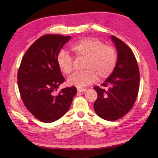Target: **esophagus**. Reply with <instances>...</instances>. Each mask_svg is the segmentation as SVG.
<instances>
[{"label": "esophagus", "instance_id": "esophagus-1", "mask_svg": "<svg viewBox=\"0 0 158 158\" xmlns=\"http://www.w3.org/2000/svg\"><path fill=\"white\" fill-rule=\"evenodd\" d=\"M77 92H85V91H86V89H81V88H77Z\"/></svg>", "mask_w": 158, "mask_h": 158}]
</instances>
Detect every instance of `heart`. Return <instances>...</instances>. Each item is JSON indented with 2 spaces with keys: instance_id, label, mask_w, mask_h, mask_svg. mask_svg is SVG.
Here are the masks:
<instances>
[{
  "instance_id": "b5f03b06",
  "label": "heart",
  "mask_w": 158,
  "mask_h": 158,
  "mask_svg": "<svg viewBox=\"0 0 158 158\" xmlns=\"http://www.w3.org/2000/svg\"><path fill=\"white\" fill-rule=\"evenodd\" d=\"M71 51L77 59H84L82 73L70 76L67 82L69 85L82 88L92 84L97 79L107 78L114 71L118 55L115 48L104 45L102 40L95 38H85L74 43ZM57 64L60 71L66 75L73 71V59L64 51L59 52Z\"/></svg>"
}]
</instances>
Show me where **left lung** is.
I'll return each mask as SVG.
<instances>
[{"label": "left lung", "mask_w": 158, "mask_h": 158, "mask_svg": "<svg viewBox=\"0 0 158 158\" xmlns=\"http://www.w3.org/2000/svg\"><path fill=\"white\" fill-rule=\"evenodd\" d=\"M118 52L114 71L102 85L107 89L94 87L97 99L94 109L97 115L108 121H115L125 115L135 103L139 89V66L133 52L119 38L111 36Z\"/></svg>", "instance_id": "8db88e82"}]
</instances>
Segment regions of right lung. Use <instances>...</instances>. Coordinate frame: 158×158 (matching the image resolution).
Here are the masks:
<instances>
[{"mask_svg":"<svg viewBox=\"0 0 158 158\" xmlns=\"http://www.w3.org/2000/svg\"><path fill=\"white\" fill-rule=\"evenodd\" d=\"M71 36L45 35L26 52L17 73V83L24 104L35 118L50 123L61 118L69 109L77 92L76 87L55 92L65 81L57 64L61 48Z\"/></svg>","mask_w":158,"mask_h":158,"instance_id":"obj_1","label":"right lung"}]
</instances>
